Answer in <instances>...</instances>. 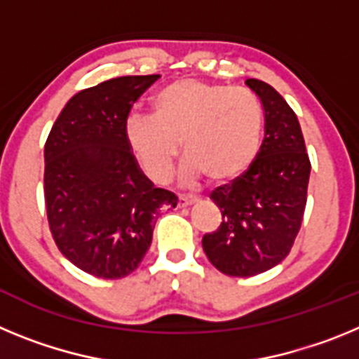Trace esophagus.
Returning <instances> with one entry per match:
<instances>
[{
    "mask_svg": "<svg viewBox=\"0 0 359 359\" xmlns=\"http://www.w3.org/2000/svg\"><path fill=\"white\" fill-rule=\"evenodd\" d=\"M196 201H198V199L190 198V196H180V199H177V207L180 208L190 207V205H194Z\"/></svg>",
    "mask_w": 359,
    "mask_h": 359,
    "instance_id": "1",
    "label": "esophagus"
}]
</instances>
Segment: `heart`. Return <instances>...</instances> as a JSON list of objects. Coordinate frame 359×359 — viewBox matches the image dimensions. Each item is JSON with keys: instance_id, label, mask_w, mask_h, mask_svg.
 Masks as SVG:
<instances>
[{"instance_id": "obj_1", "label": "heart", "mask_w": 359, "mask_h": 359, "mask_svg": "<svg viewBox=\"0 0 359 359\" xmlns=\"http://www.w3.org/2000/svg\"><path fill=\"white\" fill-rule=\"evenodd\" d=\"M262 106L244 88L201 81H177L152 102V115L133 113L123 136L142 172L163 183L180 149L182 176L224 183L241 176L257 156L262 136Z\"/></svg>"}]
</instances>
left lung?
Segmentation results:
<instances>
[{"label":"left lung","mask_w":359,"mask_h":359,"mask_svg":"<svg viewBox=\"0 0 359 359\" xmlns=\"http://www.w3.org/2000/svg\"><path fill=\"white\" fill-rule=\"evenodd\" d=\"M246 86L264 111V140L255 160L210 194L223 215L203 236L208 261L230 277L264 273L291 252L304 219L311 161L294 111L278 91L257 79Z\"/></svg>","instance_id":"obj_1"}]
</instances>
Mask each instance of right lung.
Wrapping results in <instances>:
<instances>
[{
    "mask_svg": "<svg viewBox=\"0 0 359 359\" xmlns=\"http://www.w3.org/2000/svg\"><path fill=\"white\" fill-rule=\"evenodd\" d=\"M160 75H129L73 95L44 145V201L52 237L72 264L123 278L147 253L160 210L177 198L154 189L123 136L133 104Z\"/></svg>",
    "mask_w": 359,
    "mask_h": 359,
    "instance_id": "1",
    "label": "right lung"
}]
</instances>
